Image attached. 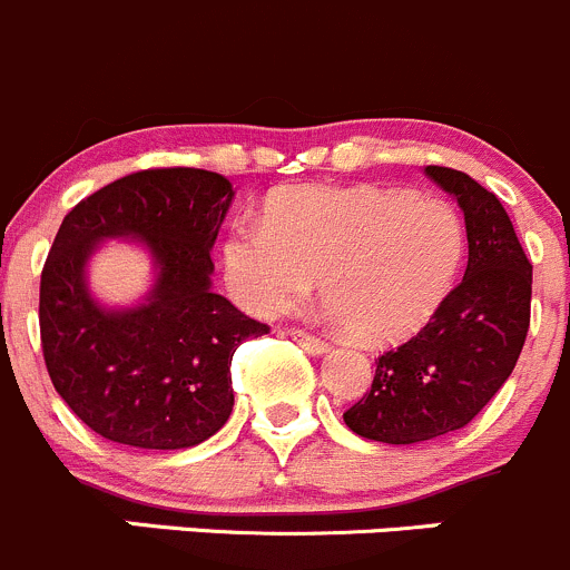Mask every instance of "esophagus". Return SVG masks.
I'll return each mask as SVG.
<instances>
[{"instance_id": "esophagus-1", "label": "esophagus", "mask_w": 570, "mask_h": 570, "mask_svg": "<svg viewBox=\"0 0 570 570\" xmlns=\"http://www.w3.org/2000/svg\"><path fill=\"white\" fill-rule=\"evenodd\" d=\"M287 337L296 340V343L302 345L304 351H309V354H326V351H328V345L324 343V340L315 337V334L302 332V328H291V332H287Z\"/></svg>"}]
</instances>
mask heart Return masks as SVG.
I'll return each instance as SVG.
<instances>
[{
	"label": "heart",
	"mask_w": 570,
	"mask_h": 570,
	"mask_svg": "<svg viewBox=\"0 0 570 570\" xmlns=\"http://www.w3.org/2000/svg\"><path fill=\"white\" fill-rule=\"evenodd\" d=\"M466 233L442 199L373 186H298L263 222H236L222 244L233 298L261 318L307 302L321 277L328 315L362 343L420 332L453 291Z\"/></svg>",
	"instance_id": "b5f03b06"
}]
</instances>
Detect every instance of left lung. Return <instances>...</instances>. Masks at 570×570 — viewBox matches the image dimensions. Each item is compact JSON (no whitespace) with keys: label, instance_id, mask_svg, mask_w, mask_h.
Wrapping results in <instances>:
<instances>
[{"label":"left lung","instance_id":"8db88e82","mask_svg":"<svg viewBox=\"0 0 570 570\" xmlns=\"http://www.w3.org/2000/svg\"><path fill=\"white\" fill-rule=\"evenodd\" d=\"M425 175L463 210L466 274L416 337L379 356L371 392L343 414L371 442L416 444L472 422L513 373L530 328L532 263L508 210L466 173Z\"/></svg>","mask_w":570,"mask_h":570}]
</instances>
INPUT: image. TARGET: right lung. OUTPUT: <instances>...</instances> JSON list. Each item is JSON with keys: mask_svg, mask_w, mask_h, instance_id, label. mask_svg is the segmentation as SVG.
Masks as SVG:
<instances>
[{"mask_svg": "<svg viewBox=\"0 0 570 570\" xmlns=\"http://www.w3.org/2000/svg\"><path fill=\"white\" fill-rule=\"evenodd\" d=\"M230 180L191 167L145 169L81 199L62 219L40 277V340L51 384L87 428L139 450H186L233 412V354L266 324L214 293V246ZM107 240L151 257V287L101 303L89 263Z\"/></svg>", "mask_w": 570, "mask_h": 570, "instance_id": "1", "label": "right lung"}]
</instances>
